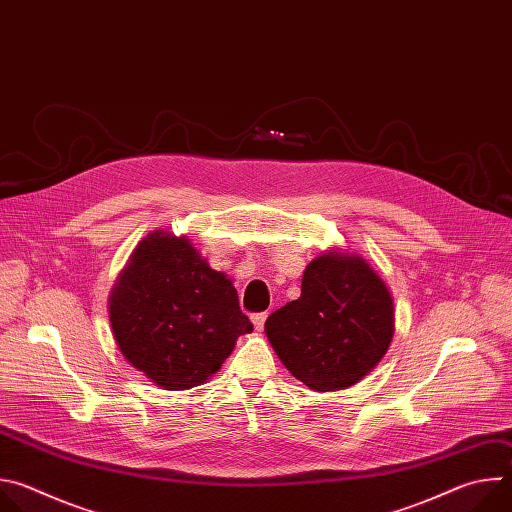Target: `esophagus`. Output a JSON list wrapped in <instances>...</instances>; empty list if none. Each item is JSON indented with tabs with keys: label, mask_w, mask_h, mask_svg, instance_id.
Returning <instances> with one entry per match:
<instances>
[{
	"label": "esophagus",
	"mask_w": 512,
	"mask_h": 512,
	"mask_svg": "<svg viewBox=\"0 0 512 512\" xmlns=\"http://www.w3.org/2000/svg\"><path fill=\"white\" fill-rule=\"evenodd\" d=\"M265 320H267V314H265V312H261V314H253V316H251V322H253V326H255V330H257V332H261V330H263Z\"/></svg>",
	"instance_id": "1"
}]
</instances>
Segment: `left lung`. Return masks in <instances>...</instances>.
Instances as JSON below:
<instances>
[{
	"instance_id": "left-lung-1",
	"label": "left lung",
	"mask_w": 512,
	"mask_h": 512,
	"mask_svg": "<svg viewBox=\"0 0 512 512\" xmlns=\"http://www.w3.org/2000/svg\"><path fill=\"white\" fill-rule=\"evenodd\" d=\"M395 332L393 296L358 255L328 251L304 271L302 296L275 310L265 334L283 367L314 391L369 375Z\"/></svg>"
}]
</instances>
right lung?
Listing matches in <instances>:
<instances>
[{
    "mask_svg": "<svg viewBox=\"0 0 512 512\" xmlns=\"http://www.w3.org/2000/svg\"><path fill=\"white\" fill-rule=\"evenodd\" d=\"M115 342L131 367L166 391L206 383L253 324L233 281L188 237L156 231L129 257L109 296Z\"/></svg>",
    "mask_w": 512,
    "mask_h": 512,
    "instance_id": "obj_1",
    "label": "right lung"
}]
</instances>
